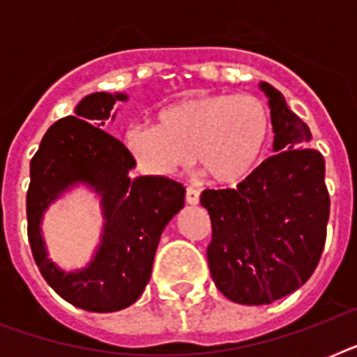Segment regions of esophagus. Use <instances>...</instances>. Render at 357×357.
<instances>
[{
	"mask_svg": "<svg viewBox=\"0 0 357 357\" xmlns=\"http://www.w3.org/2000/svg\"><path fill=\"white\" fill-rule=\"evenodd\" d=\"M185 200H187V204H190V206H196V204L200 202V190L195 189V187H189L187 192H185Z\"/></svg>",
	"mask_w": 357,
	"mask_h": 357,
	"instance_id": "obj_1",
	"label": "esophagus"
}]
</instances>
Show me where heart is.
Masks as SVG:
<instances>
[{
    "mask_svg": "<svg viewBox=\"0 0 357 357\" xmlns=\"http://www.w3.org/2000/svg\"><path fill=\"white\" fill-rule=\"evenodd\" d=\"M272 139L271 111L252 94H200L161 109L155 126L133 123L123 144L153 176L183 170L192 155L215 185L235 187L255 172Z\"/></svg>",
    "mask_w": 357,
    "mask_h": 357,
    "instance_id": "1",
    "label": "heart"
}]
</instances>
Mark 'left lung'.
<instances>
[{"label":"left lung","mask_w":357,"mask_h":357,"mask_svg":"<svg viewBox=\"0 0 357 357\" xmlns=\"http://www.w3.org/2000/svg\"><path fill=\"white\" fill-rule=\"evenodd\" d=\"M271 105L274 155L237 189H207L200 204L211 218L207 263L213 282L231 302L272 304L311 278L330 217L324 157L310 148L307 123L285 98L261 83Z\"/></svg>","instance_id":"left-lung-1"}]
</instances>
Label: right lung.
<instances>
[{
	"label": "right lung",
	"mask_w": 357,
	"mask_h": 357,
	"mask_svg": "<svg viewBox=\"0 0 357 357\" xmlns=\"http://www.w3.org/2000/svg\"><path fill=\"white\" fill-rule=\"evenodd\" d=\"M126 94L94 92L75 107V116L53 123L31 159L27 235L35 263L50 287L75 307L94 313L120 311L139 300L150 282L162 229L183 207L185 187L162 176L129 172L137 165L128 148L103 131ZM89 184L102 198V244L85 269L61 271L47 259L41 215L64 190Z\"/></svg>",
	"instance_id": "1"
}]
</instances>
